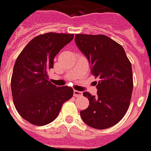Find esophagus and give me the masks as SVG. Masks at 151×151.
Here are the masks:
<instances>
[{"mask_svg": "<svg viewBox=\"0 0 151 151\" xmlns=\"http://www.w3.org/2000/svg\"><path fill=\"white\" fill-rule=\"evenodd\" d=\"M73 94L75 97H78V96H81L82 93L80 92V91H78V90H74Z\"/></svg>", "mask_w": 151, "mask_h": 151, "instance_id": "34e87169", "label": "esophagus"}]
</instances>
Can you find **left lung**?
Instances as JSON below:
<instances>
[{
    "label": "left lung",
    "mask_w": 151,
    "mask_h": 151,
    "mask_svg": "<svg viewBox=\"0 0 151 151\" xmlns=\"http://www.w3.org/2000/svg\"><path fill=\"white\" fill-rule=\"evenodd\" d=\"M75 42L91 65L97 94L84 92L89 107L81 111L84 122L93 128L116 125L129 108L133 89L132 64L123 47L105 35L76 34Z\"/></svg>",
    "instance_id": "1"
}]
</instances>
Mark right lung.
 Returning <instances> with one entry per match:
<instances>
[{"mask_svg": "<svg viewBox=\"0 0 151 151\" xmlns=\"http://www.w3.org/2000/svg\"><path fill=\"white\" fill-rule=\"evenodd\" d=\"M74 38L70 34L38 35L30 41L15 61L11 92L15 109L24 119L36 126L56 119L62 104L73 95L69 86L58 87L48 81L56 55Z\"/></svg>", "mask_w": 151, "mask_h": 151, "instance_id": "right-lung-1", "label": "right lung"}]
</instances>
